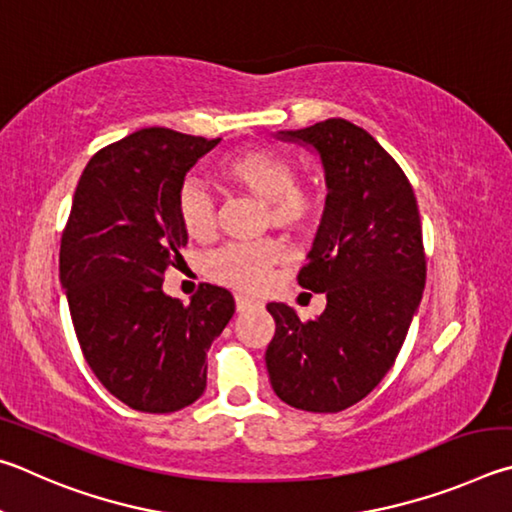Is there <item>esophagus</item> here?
<instances>
[{
    "label": "esophagus",
    "mask_w": 512,
    "mask_h": 512,
    "mask_svg": "<svg viewBox=\"0 0 512 512\" xmlns=\"http://www.w3.org/2000/svg\"><path fill=\"white\" fill-rule=\"evenodd\" d=\"M256 306H258V303H256L254 299L242 297V294H238V297H236V310H238V312H245V310L256 308Z\"/></svg>",
    "instance_id": "obj_1"
}]
</instances>
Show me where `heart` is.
Masks as SVG:
<instances>
[{"mask_svg":"<svg viewBox=\"0 0 512 512\" xmlns=\"http://www.w3.org/2000/svg\"><path fill=\"white\" fill-rule=\"evenodd\" d=\"M222 175L233 186L265 202V218L283 229L308 227L319 209V197L310 186L297 182V170L270 148H242L222 161ZM177 215L184 231L195 240H211L218 229V209L202 184L186 182L177 195ZM288 258V247L276 238L231 242L206 258L204 270L211 281L233 290L258 292L272 272Z\"/></svg>","mask_w":512,"mask_h":512,"instance_id":"obj_1","label":"heart"}]
</instances>
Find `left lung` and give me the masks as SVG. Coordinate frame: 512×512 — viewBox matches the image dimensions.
Masks as SVG:
<instances>
[{"label": "left lung", "mask_w": 512, "mask_h": 512, "mask_svg": "<svg viewBox=\"0 0 512 512\" xmlns=\"http://www.w3.org/2000/svg\"><path fill=\"white\" fill-rule=\"evenodd\" d=\"M279 139L312 146L324 164V218L297 279L328 303L308 321L267 303L276 333L265 364L290 407L337 414L378 387L405 344L427 276L423 227L407 175L355 123L328 119Z\"/></svg>", "instance_id": "8db88e82"}]
</instances>
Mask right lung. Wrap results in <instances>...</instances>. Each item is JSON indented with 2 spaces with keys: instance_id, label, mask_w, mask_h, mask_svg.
I'll list each match as a JSON object with an SVG mask.
<instances>
[{
  "instance_id": "add662e5",
  "label": "right lung",
  "mask_w": 512,
  "mask_h": 512,
  "mask_svg": "<svg viewBox=\"0 0 512 512\" xmlns=\"http://www.w3.org/2000/svg\"><path fill=\"white\" fill-rule=\"evenodd\" d=\"M220 139L143 128L89 159L60 242V283L89 369L125 405L170 414L206 389V351L229 324V290L206 283L188 306L161 290L184 261L177 195Z\"/></svg>"
}]
</instances>
